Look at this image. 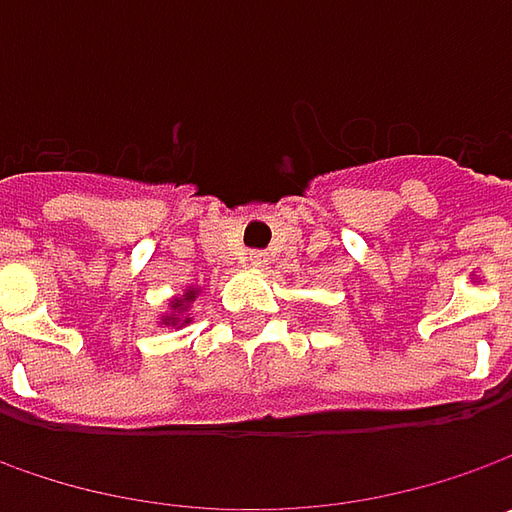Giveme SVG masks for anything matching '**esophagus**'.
<instances>
[{
    "mask_svg": "<svg viewBox=\"0 0 512 512\" xmlns=\"http://www.w3.org/2000/svg\"><path fill=\"white\" fill-rule=\"evenodd\" d=\"M245 262L250 267H265L267 265V256H265V253H262V250H250V253H247V256H245Z\"/></svg>",
    "mask_w": 512,
    "mask_h": 512,
    "instance_id": "obj_1",
    "label": "esophagus"
}]
</instances>
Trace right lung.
<instances>
[{"mask_svg":"<svg viewBox=\"0 0 512 512\" xmlns=\"http://www.w3.org/2000/svg\"><path fill=\"white\" fill-rule=\"evenodd\" d=\"M199 296V290L196 287H190V290H185V296H176L173 302H170V313L162 319V325H170V327H176V325H187L190 319H187L185 313H187V307H190V302Z\"/></svg>","mask_w":512,"mask_h":512,"instance_id":"add662e5","label":"right lung"}]
</instances>
